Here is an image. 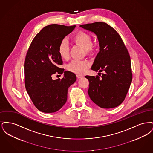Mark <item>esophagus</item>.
Listing matches in <instances>:
<instances>
[{
    "instance_id": "1",
    "label": "esophagus",
    "mask_w": 153,
    "mask_h": 153,
    "mask_svg": "<svg viewBox=\"0 0 153 153\" xmlns=\"http://www.w3.org/2000/svg\"><path fill=\"white\" fill-rule=\"evenodd\" d=\"M76 76H77V77L78 79H81V78H82L84 77L83 75H81V74H77Z\"/></svg>"
}]
</instances>
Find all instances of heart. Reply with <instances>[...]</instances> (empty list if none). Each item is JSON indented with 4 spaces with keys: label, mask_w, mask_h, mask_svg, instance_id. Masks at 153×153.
Instances as JSON below:
<instances>
[{
    "label": "heart",
    "mask_w": 153,
    "mask_h": 153,
    "mask_svg": "<svg viewBox=\"0 0 153 153\" xmlns=\"http://www.w3.org/2000/svg\"><path fill=\"white\" fill-rule=\"evenodd\" d=\"M73 41L76 44L82 46L87 54H92L95 49V44L92 42V36L87 33L79 31L73 36ZM58 52L61 58L68 59L69 57V46L68 41L63 39L59 44ZM89 63L84 60H73L68 66L67 69L73 73L82 74L85 72Z\"/></svg>",
    "instance_id": "b5f03b06"
}]
</instances>
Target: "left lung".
<instances>
[{"mask_svg":"<svg viewBox=\"0 0 153 153\" xmlns=\"http://www.w3.org/2000/svg\"><path fill=\"white\" fill-rule=\"evenodd\" d=\"M80 26L94 33L99 42L100 51L91 69L100 74L85 76L89 97L101 108L117 107L123 102L132 81L129 53L120 35L107 23L97 22Z\"/></svg>","mask_w":153,"mask_h":153,"instance_id":"obj_1","label":"left lung"}]
</instances>
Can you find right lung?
Masks as SVG:
<instances>
[{
  "label": "right lung",
  "instance_id": "1",
  "mask_svg": "<svg viewBox=\"0 0 153 153\" xmlns=\"http://www.w3.org/2000/svg\"><path fill=\"white\" fill-rule=\"evenodd\" d=\"M76 26L57 24L45 26L34 38L24 63L25 85L37 109L45 113L55 112L65 104L68 90L76 80L74 73L64 71L58 48L60 42ZM65 73L62 79L53 80L54 74Z\"/></svg>",
  "mask_w": 153,
  "mask_h": 153
}]
</instances>
